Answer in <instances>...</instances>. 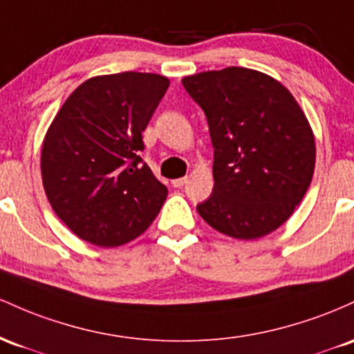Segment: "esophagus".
Returning <instances> with one entry per match:
<instances>
[{"instance_id": "34e87169", "label": "esophagus", "mask_w": 354, "mask_h": 354, "mask_svg": "<svg viewBox=\"0 0 354 354\" xmlns=\"http://www.w3.org/2000/svg\"><path fill=\"white\" fill-rule=\"evenodd\" d=\"M189 178L187 177H180V178H176V180H172V185L174 187H184L185 184H187Z\"/></svg>"}]
</instances>
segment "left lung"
I'll return each mask as SVG.
<instances>
[{"label":"left lung","instance_id":"8db88e82","mask_svg":"<svg viewBox=\"0 0 354 354\" xmlns=\"http://www.w3.org/2000/svg\"><path fill=\"white\" fill-rule=\"evenodd\" d=\"M204 110L214 147V189L197 212L234 239H259L303 201L316 162L315 135L296 98L261 71L229 66L182 78Z\"/></svg>","mask_w":354,"mask_h":354}]
</instances>
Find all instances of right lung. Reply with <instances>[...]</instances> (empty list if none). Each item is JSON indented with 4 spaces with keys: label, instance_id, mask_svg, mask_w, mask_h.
Instances as JSON below:
<instances>
[{
    "label": "right lung",
    "instance_id": "obj_1",
    "mask_svg": "<svg viewBox=\"0 0 354 354\" xmlns=\"http://www.w3.org/2000/svg\"><path fill=\"white\" fill-rule=\"evenodd\" d=\"M156 73L102 75L83 82L51 122L41 178L55 214L71 232L117 248L149 229L167 187L142 162V132L169 88Z\"/></svg>",
    "mask_w": 354,
    "mask_h": 354
}]
</instances>
